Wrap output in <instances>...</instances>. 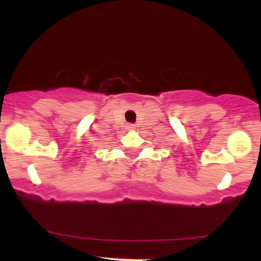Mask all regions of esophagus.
Returning <instances> with one entry per match:
<instances>
[{
	"label": "esophagus",
	"instance_id": "1",
	"mask_svg": "<svg viewBox=\"0 0 261 261\" xmlns=\"http://www.w3.org/2000/svg\"><path fill=\"white\" fill-rule=\"evenodd\" d=\"M126 127L128 128V130H134V128H135V125H133V124H128Z\"/></svg>",
	"mask_w": 261,
	"mask_h": 261
}]
</instances>
